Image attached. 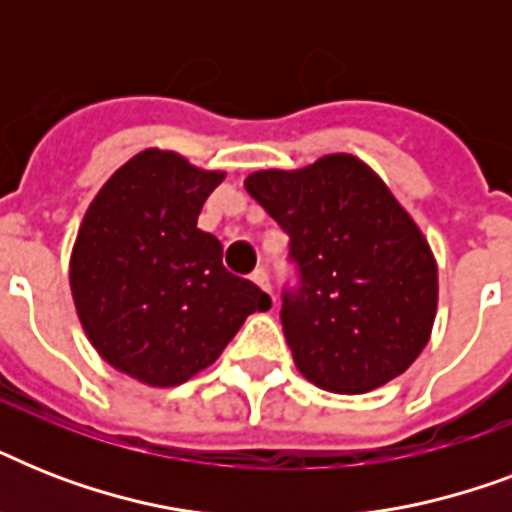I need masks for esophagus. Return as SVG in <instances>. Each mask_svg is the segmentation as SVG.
<instances>
[{
    "label": "esophagus",
    "mask_w": 512,
    "mask_h": 512,
    "mask_svg": "<svg viewBox=\"0 0 512 512\" xmlns=\"http://www.w3.org/2000/svg\"><path fill=\"white\" fill-rule=\"evenodd\" d=\"M249 279L255 281L257 287L263 289L265 295L271 297V284H268V273H265V271H263V268H257V271H255V273H252V276H249Z\"/></svg>",
    "instance_id": "esophagus-1"
}]
</instances>
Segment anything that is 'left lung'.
<instances>
[{"label":"left lung","mask_w":512,"mask_h":512,"mask_svg":"<svg viewBox=\"0 0 512 512\" xmlns=\"http://www.w3.org/2000/svg\"><path fill=\"white\" fill-rule=\"evenodd\" d=\"M244 185L289 233L300 268L281 327L305 380L358 396L404 374L433 332L438 265L385 180L358 156L327 154Z\"/></svg>","instance_id":"8db88e82"}]
</instances>
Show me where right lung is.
I'll list each match as a JSON object with an SVG mask.
<instances>
[{
  "label": "right lung",
  "mask_w": 512,
  "mask_h": 512,
  "mask_svg": "<svg viewBox=\"0 0 512 512\" xmlns=\"http://www.w3.org/2000/svg\"><path fill=\"white\" fill-rule=\"evenodd\" d=\"M223 170L146 148L95 193L76 231L68 284L90 345L151 388L183 385L220 358L271 297L223 268V244L196 228Z\"/></svg>",
  "instance_id": "add662e5"
}]
</instances>
